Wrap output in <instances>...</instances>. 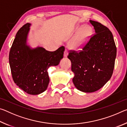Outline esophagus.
<instances>
[{
  "label": "esophagus",
  "mask_w": 127,
  "mask_h": 127,
  "mask_svg": "<svg viewBox=\"0 0 127 127\" xmlns=\"http://www.w3.org/2000/svg\"><path fill=\"white\" fill-rule=\"evenodd\" d=\"M67 56H68V51L66 49H65V51H64V57H66Z\"/></svg>",
  "instance_id": "1"
}]
</instances>
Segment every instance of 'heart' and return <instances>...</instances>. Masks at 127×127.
I'll return each mask as SVG.
<instances>
[{
  "instance_id": "b5f03b06",
  "label": "heart",
  "mask_w": 127,
  "mask_h": 127,
  "mask_svg": "<svg viewBox=\"0 0 127 127\" xmlns=\"http://www.w3.org/2000/svg\"><path fill=\"white\" fill-rule=\"evenodd\" d=\"M92 35V31L91 28L87 26H84L70 41L69 47L76 51L82 50L91 39Z\"/></svg>"
}]
</instances>
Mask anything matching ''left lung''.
<instances>
[{
    "label": "left lung",
    "mask_w": 127,
    "mask_h": 127,
    "mask_svg": "<svg viewBox=\"0 0 127 127\" xmlns=\"http://www.w3.org/2000/svg\"><path fill=\"white\" fill-rule=\"evenodd\" d=\"M90 22L95 34L80 52L70 51L68 55L74 74L73 82L83 92H94L106 84L113 74L117 55L111 32L99 22Z\"/></svg>",
    "instance_id": "1"
}]
</instances>
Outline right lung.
I'll use <instances>...</instances> for the list:
<instances>
[{
    "label": "right lung",
    "mask_w": 127,
    "mask_h": 127,
    "mask_svg": "<svg viewBox=\"0 0 127 127\" xmlns=\"http://www.w3.org/2000/svg\"><path fill=\"white\" fill-rule=\"evenodd\" d=\"M28 23L18 30L10 48L9 62L14 83L30 95H38L48 88V69L58 65L63 58L64 47L49 51L42 47L32 48L27 41L30 26Z\"/></svg>",
    "instance_id": "right-lung-1"
}]
</instances>
